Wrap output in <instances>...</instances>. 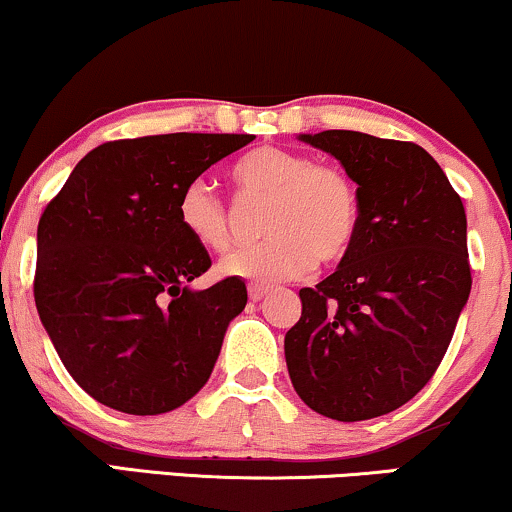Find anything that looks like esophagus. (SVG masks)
<instances>
[{
	"instance_id": "34e87169",
	"label": "esophagus",
	"mask_w": 512,
	"mask_h": 512,
	"mask_svg": "<svg viewBox=\"0 0 512 512\" xmlns=\"http://www.w3.org/2000/svg\"><path fill=\"white\" fill-rule=\"evenodd\" d=\"M267 290H269V286H264V283H250V286H248L250 300H252V302L262 300V297L267 295Z\"/></svg>"
}]
</instances>
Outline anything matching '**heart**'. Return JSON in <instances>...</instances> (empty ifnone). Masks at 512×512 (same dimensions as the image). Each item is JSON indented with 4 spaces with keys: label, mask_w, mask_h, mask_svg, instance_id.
Returning a JSON list of instances; mask_svg holds the SVG:
<instances>
[{
    "label": "heart",
    "mask_w": 512,
    "mask_h": 512,
    "mask_svg": "<svg viewBox=\"0 0 512 512\" xmlns=\"http://www.w3.org/2000/svg\"><path fill=\"white\" fill-rule=\"evenodd\" d=\"M243 200H267L262 243L248 245L219 262L224 276L274 283L309 267L345 260L361 231V193L345 167L314 163L307 153L257 146L229 167ZM177 219L203 250L222 252L231 243V210L208 181H191L179 193Z\"/></svg>",
    "instance_id": "1"
}]
</instances>
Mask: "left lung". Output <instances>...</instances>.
I'll use <instances>...</instances> for the list:
<instances>
[{"label": "left lung", "instance_id": "obj_1", "mask_svg": "<svg viewBox=\"0 0 512 512\" xmlns=\"http://www.w3.org/2000/svg\"><path fill=\"white\" fill-rule=\"evenodd\" d=\"M361 193V231L340 267L302 288L286 333L295 392L321 416H385L428 385L454 338L472 276L463 200L413 141L352 129L302 134Z\"/></svg>", "mask_w": 512, "mask_h": 512}]
</instances>
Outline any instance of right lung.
Wrapping results in <instances>:
<instances>
[{
	"label": "right lung",
	"mask_w": 512,
	"mask_h": 512,
	"mask_svg": "<svg viewBox=\"0 0 512 512\" xmlns=\"http://www.w3.org/2000/svg\"><path fill=\"white\" fill-rule=\"evenodd\" d=\"M252 134H155L96 146L37 226L35 304L63 366L89 397L132 416L186 404L208 383L248 290L184 234L186 184Z\"/></svg>",
	"instance_id": "add662e5"
}]
</instances>
